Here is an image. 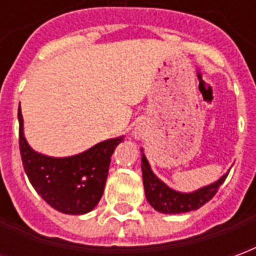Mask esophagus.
Here are the masks:
<instances>
[{"mask_svg": "<svg viewBox=\"0 0 256 256\" xmlns=\"http://www.w3.org/2000/svg\"><path fill=\"white\" fill-rule=\"evenodd\" d=\"M136 136H137V137H138L140 134H138V132H136Z\"/></svg>", "mask_w": 256, "mask_h": 256, "instance_id": "34e87169", "label": "esophagus"}]
</instances>
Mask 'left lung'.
Here are the masks:
<instances>
[{
    "label": "left lung",
    "mask_w": 256,
    "mask_h": 256,
    "mask_svg": "<svg viewBox=\"0 0 256 256\" xmlns=\"http://www.w3.org/2000/svg\"><path fill=\"white\" fill-rule=\"evenodd\" d=\"M141 170H142V180H144V189L146 200L159 212L163 214H181L189 212L193 210L200 208L202 206L210 202L218 192L220 186L224 184L228 172L216 181V182L207 185L198 190L192 193H181L168 188L166 184L156 177L146 158L142 154L141 158Z\"/></svg>",
    "instance_id": "left-lung-1"
}]
</instances>
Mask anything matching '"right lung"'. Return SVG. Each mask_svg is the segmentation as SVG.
<instances>
[{"instance_id":"right-lung-1","label":"right lung","mask_w":256,"mask_h":256,"mask_svg":"<svg viewBox=\"0 0 256 256\" xmlns=\"http://www.w3.org/2000/svg\"><path fill=\"white\" fill-rule=\"evenodd\" d=\"M18 118L22 162L38 194L64 214L80 215L92 211L104 193L111 156L123 137L102 141L79 155L50 158L38 154L27 144L20 106Z\"/></svg>"}]
</instances>
